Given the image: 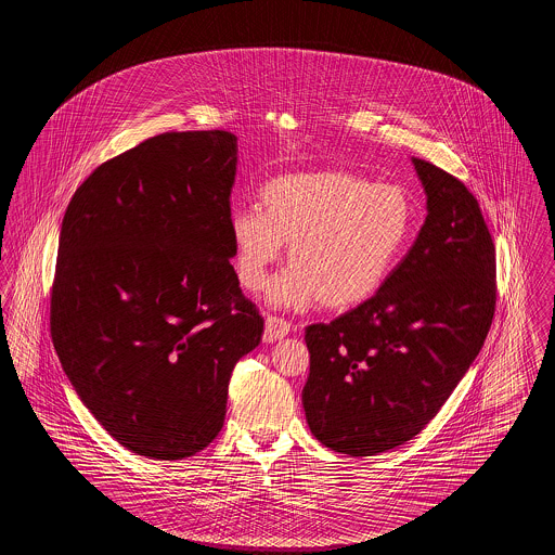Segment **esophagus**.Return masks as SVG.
<instances>
[{"label": "esophagus", "mask_w": 555, "mask_h": 555, "mask_svg": "<svg viewBox=\"0 0 555 555\" xmlns=\"http://www.w3.org/2000/svg\"><path fill=\"white\" fill-rule=\"evenodd\" d=\"M291 333V324L285 318L266 317L264 320V341L272 344L279 341L283 337H287Z\"/></svg>", "instance_id": "obj_1"}]
</instances>
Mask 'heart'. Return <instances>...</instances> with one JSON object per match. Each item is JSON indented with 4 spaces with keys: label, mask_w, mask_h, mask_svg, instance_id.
Listing matches in <instances>:
<instances>
[{
    "label": "heart",
    "mask_w": 555,
    "mask_h": 555,
    "mask_svg": "<svg viewBox=\"0 0 555 555\" xmlns=\"http://www.w3.org/2000/svg\"><path fill=\"white\" fill-rule=\"evenodd\" d=\"M416 233V204L403 186L372 183L344 170L297 172L268 181L260 210L229 216L238 283L260 291L289 243L291 266L268 301L308 310L322 301L351 310L385 287Z\"/></svg>",
    "instance_id": "1"
}]
</instances>
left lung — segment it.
Listing matches in <instances>:
<instances>
[{
    "label": "left lung",
    "mask_w": 555,
    "mask_h": 555,
    "mask_svg": "<svg viewBox=\"0 0 555 555\" xmlns=\"http://www.w3.org/2000/svg\"><path fill=\"white\" fill-rule=\"evenodd\" d=\"M412 164L426 193L414 245L366 304L306 328V421L347 455L416 437L475 362L495 312V245L475 195L435 164Z\"/></svg>",
    "instance_id": "8db88e82"
}]
</instances>
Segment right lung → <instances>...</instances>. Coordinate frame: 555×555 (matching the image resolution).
Wrapping results in <instances>:
<instances>
[{
    "mask_svg": "<svg viewBox=\"0 0 555 555\" xmlns=\"http://www.w3.org/2000/svg\"><path fill=\"white\" fill-rule=\"evenodd\" d=\"M237 137L164 132L107 159L60 231L52 339L77 396L150 460L208 448L264 320L231 266Z\"/></svg>",
    "mask_w": 555,
    "mask_h": 555,
    "instance_id": "obj_1",
    "label": "right lung"
}]
</instances>
